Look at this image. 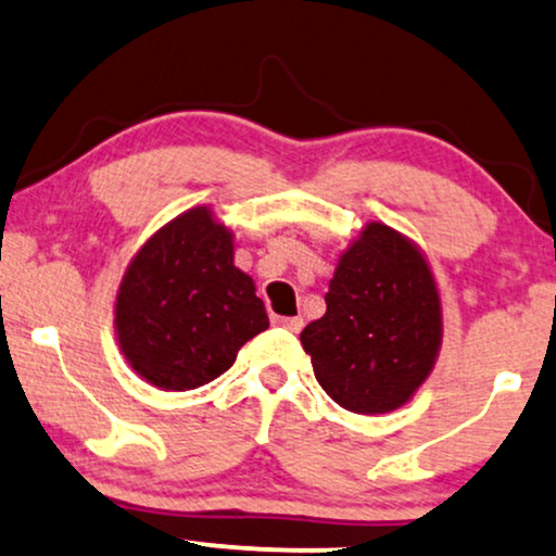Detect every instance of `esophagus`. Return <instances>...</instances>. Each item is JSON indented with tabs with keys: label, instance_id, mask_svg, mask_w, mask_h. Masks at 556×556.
Wrapping results in <instances>:
<instances>
[{
	"label": "esophagus",
	"instance_id": "esophagus-1",
	"mask_svg": "<svg viewBox=\"0 0 556 556\" xmlns=\"http://www.w3.org/2000/svg\"><path fill=\"white\" fill-rule=\"evenodd\" d=\"M271 323L274 326H282L287 330H292V333H298V330L302 328V318H285V315H274Z\"/></svg>",
	"mask_w": 556,
	"mask_h": 556
}]
</instances>
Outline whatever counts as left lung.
<instances>
[{"instance_id": "left-lung-1", "label": "left lung", "mask_w": 556, "mask_h": 556, "mask_svg": "<svg viewBox=\"0 0 556 556\" xmlns=\"http://www.w3.org/2000/svg\"><path fill=\"white\" fill-rule=\"evenodd\" d=\"M441 336L439 287L424 251L371 220L339 258L326 315L300 341L328 397L375 416L410 403L431 375Z\"/></svg>"}]
</instances>
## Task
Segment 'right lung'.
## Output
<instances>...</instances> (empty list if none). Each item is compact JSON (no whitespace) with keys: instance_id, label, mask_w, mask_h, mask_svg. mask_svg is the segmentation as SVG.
I'll use <instances>...</instances> for the list:
<instances>
[{"instance_id":"1","label":"right lung","mask_w":556,"mask_h":556,"mask_svg":"<svg viewBox=\"0 0 556 556\" xmlns=\"http://www.w3.org/2000/svg\"><path fill=\"white\" fill-rule=\"evenodd\" d=\"M266 328L254 279L233 264V230L207 205L161 226L117 287V343L130 369L159 390L213 382Z\"/></svg>"}]
</instances>
